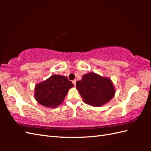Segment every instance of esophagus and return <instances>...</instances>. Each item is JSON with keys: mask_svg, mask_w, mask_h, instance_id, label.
I'll use <instances>...</instances> for the list:
<instances>
[{"mask_svg": "<svg viewBox=\"0 0 151 151\" xmlns=\"http://www.w3.org/2000/svg\"><path fill=\"white\" fill-rule=\"evenodd\" d=\"M76 80H74V81H72L73 84L74 85H75H75H76Z\"/></svg>", "mask_w": 151, "mask_h": 151, "instance_id": "esophagus-1", "label": "esophagus"}]
</instances>
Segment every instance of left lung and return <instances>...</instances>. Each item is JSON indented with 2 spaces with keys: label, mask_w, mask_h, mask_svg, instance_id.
<instances>
[{
  "label": "left lung",
  "mask_w": 151,
  "mask_h": 151,
  "mask_svg": "<svg viewBox=\"0 0 151 151\" xmlns=\"http://www.w3.org/2000/svg\"><path fill=\"white\" fill-rule=\"evenodd\" d=\"M76 87L85 103L93 106H101L107 103L115 93L110 78L95 73L83 75L81 81L76 82Z\"/></svg>",
  "instance_id": "left-lung-1"
}]
</instances>
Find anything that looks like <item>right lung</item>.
Instances as JSON below:
<instances>
[{
    "instance_id": "obj_1",
    "label": "right lung",
    "mask_w": 151,
    "mask_h": 151,
    "mask_svg": "<svg viewBox=\"0 0 151 151\" xmlns=\"http://www.w3.org/2000/svg\"><path fill=\"white\" fill-rule=\"evenodd\" d=\"M74 84L67 76L53 75L35 87V99L41 105L56 108L62 103Z\"/></svg>"
}]
</instances>
